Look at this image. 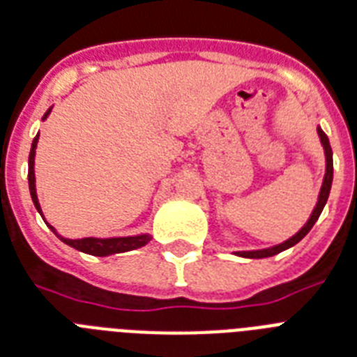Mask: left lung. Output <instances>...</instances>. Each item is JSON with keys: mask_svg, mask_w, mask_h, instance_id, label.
Here are the masks:
<instances>
[{"mask_svg": "<svg viewBox=\"0 0 357 357\" xmlns=\"http://www.w3.org/2000/svg\"><path fill=\"white\" fill-rule=\"evenodd\" d=\"M317 135H319L321 146H323V151H325V176H323V184H321L319 195H317V202L314 206V210H312L310 217L306 220L303 228L297 231V234L291 235L290 238L287 241H282V243L275 244V246H270V248H263V250H244V252H234L235 255L238 257H246V259H264V257H273V255H278V253L284 252V250L291 248V246H296L303 237H305L308 231L312 229V226L316 225L317 219H319L321 211L325 208L326 200H328V195H331V188H332V178H334V162H332V147L331 142H328V137L325 135V131L317 126Z\"/></svg>", "mask_w": 357, "mask_h": 357, "instance_id": "left-lung-1", "label": "left lung"}]
</instances>
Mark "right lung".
<instances>
[{
    "label": "right lung",
    "instance_id": "right-lung-1",
    "mask_svg": "<svg viewBox=\"0 0 357 357\" xmlns=\"http://www.w3.org/2000/svg\"><path fill=\"white\" fill-rule=\"evenodd\" d=\"M51 111L52 107L47 109V113L43 114V119L41 120H47V116L51 114ZM38 138H40V132H38L36 137H34V140H32L31 153H29V191H31L32 202H34V208L38 210V213L41 215V219L45 220V225L52 229V234L60 238L61 243H66L67 246L78 250V252L94 255V257H107V255H114V253H123V252H131V250L142 248V246H146V244L151 241V234L126 235V237H82V238H69L58 234V229L47 222L45 215H43V211H41L40 200H38L36 175H34V158H36Z\"/></svg>",
    "mask_w": 357,
    "mask_h": 357
}]
</instances>
